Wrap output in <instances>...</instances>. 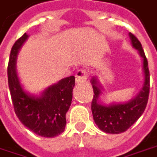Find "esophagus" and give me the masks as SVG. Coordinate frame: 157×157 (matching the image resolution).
<instances>
[{
    "label": "esophagus",
    "mask_w": 157,
    "mask_h": 157,
    "mask_svg": "<svg viewBox=\"0 0 157 157\" xmlns=\"http://www.w3.org/2000/svg\"><path fill=\"white\" fill-rule=\"evenodd\" d=\"M87 76H88V74H87V72L86 71L79 70L75 74V82L77 84H82V83L86 82Z\"/></svg>",
    "instance_id": "34e87169"
}]
</instances>
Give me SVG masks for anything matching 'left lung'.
Wrapping results in <instances>:
<instances>
[{
    "instance_id": "8db88e82",
    "label": "left lung",
    "mask_w": 157,
    "mask_h": 157,
    "mask_svg": "<svg viewBox=\"0 0 157 157\" xmlns=\"http://www.w3.org/2000/svg\"><path fill=\"white\" fill-rule=\"evenodd\" d=\"M128 36L132 48L139 52L143 61L144 82L135 97L126 102L103 104L101 101L103 92L99 87L98 81L95 76L91 79L94 94L92 101L94 122L101 131L106 133L117 134L127 131L141 117L147 105L150 92V71L147 59L140 40L132 33H129Z\"/></svg>"
}]
</instances>
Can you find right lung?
<instances>
[{
    "label": "right lung",
    "instance_id": "right-lung-1",
    "mask_svg": "<svg viewBox=\"0 0 157 157\" xmlns=\"http://www.w3.org/2000/svg\"><path fill=\"white\" fill-rule=\"evenodd\" d=\"M29 36L25 33L14 43L10 53L7 76L12 101L17 118L26 128L37 135L53 138L65 129L75 80L73 75L61 79L38 94L25 89L16 64L17 54Z\"/></svg>",
    "mask_w": 157,
    "mask_h": 157
}]
</instances>
